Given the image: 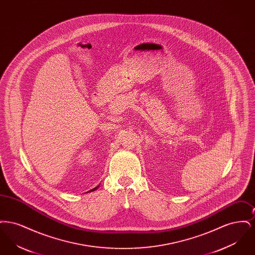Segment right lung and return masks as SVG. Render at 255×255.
<instances>
[{
	"label": "right lung",
	"instance_id": "obj_1",
	"mask_svg": "<svg viewBox=\"0 0 255 255\" xmlns=\"http://www.w3.org/2000/svg\"><path fill=\"white\" fill-rule=\"evenodd\" d=\"M99 187V185L98 186H97V187H95V188H93L92 190H90V191H88V192H92V191H95V190H97V188Z\"/></svg>",
	"mask_w": 255,
	"mask_h": 255
}]
</instances>
